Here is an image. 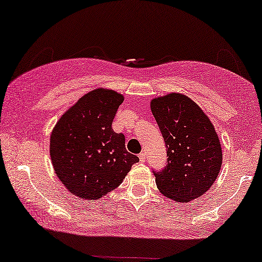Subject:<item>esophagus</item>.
Masks as SVG:
<instances>
[{"label": "esophagus", "instance_id": "34e87169", "mask_svg": "<svg viewBox=\"0 0 262 262\" xmlns=\"http://www.w3.org/2000/svg\"><path fill=\"white\" fill-rule=\"evenodd\" d=\"M138 156H139V160H141V162H144V161H145V152H141Z\"/></svg>", "mask_w": 262, "mask_h": 262}]
</instances>
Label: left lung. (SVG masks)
<instances>
[{
    "instance_id": "left-lung-1",
    "label": "left lung",
    "mask_w": 262,
    "mask_h": 262,
    "mask_svg": "<svg viewBox=\"0 0 262 262\" xmlns=\"http://www.w3.org/2000/svg\"><path fill=\"white\" fill-rule=\"evenodd\" d=\"M152 116L167 146V166L154 171L160 192L187 203L207 192L220 174L222 146L209 117L180 93L152 99Z\"/></svg>"
}]
</instances>
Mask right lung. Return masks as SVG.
<instances>
[{"mask_svg":"<svg viewBox=\"0 0 262 262\" xmlns=\"http://www.w3.org/2000/svg\"><path fill=\"white\" fill-rule=\"evenodd\" d=\"M124 96L94 89L71 106L53 127L50 156L55 173L74 195L96 200L121 184L139 159L112 128Z\"/></svg>","mask_w":262,"mask_h":262,"instance_id":"obj_1","label":"right lung"}]
</instances>
